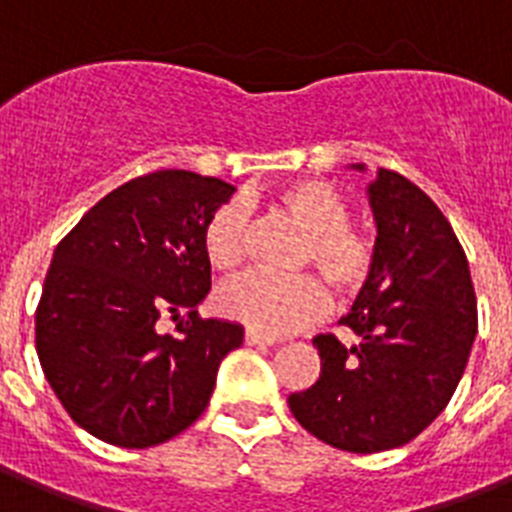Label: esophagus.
<instances>
[{"label": "esophagus", "mask_w": 512, "mask_h": 512, "mask_svg": "<svg viewBox=\"0 0 512 512\" xmlns=\"http://www.w3.org/2000/svg\"><path fill=\"white\" fill-rule=\"evenodd\" d=\"M244 344H249V347H270V344H276V339H273V336L260 334V331H252V328H247V331H244Z\"/></svg>", "instance_id": "esophagus-1"}]
</instances>
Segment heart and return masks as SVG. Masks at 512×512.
<instances>
[{"mask_svg": "<svg viewBox=\"0 0 512 512\" xmlns=\"http://www.w3.org/2000/svg\"><path fill=\"white\" fill-rule=\"evenodd\" d=\"M276 207L305 231L299 268H315L342 297H352L376 270V242L365 228L350 223V205L334 186L318 178H299L276 191ZM249 244V213L242 202H223L202 226V252L220 273L244 263ZM218 310L265 336L289 334L326 315L331 294L313 273L268 276L247 273L218 289Z\"/></svg>", "mask_w": 512, "mask_h": 512, "instance_id": "b5f03b06", "label": "heart"}]
</instances>
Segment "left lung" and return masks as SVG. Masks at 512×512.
I'll return each mask as SVG.
<instances>
[{
    "label": "left lung",
    "mask_w": 512,
    "mask_h": 512,
    "mask_svg": "<svg viewBox=\"0 0 512 512\" xmlns=\"http://www.w3.org/2000/svg\"><path fill=\"white\" fill-rule=\"evenodd\" d=\"M368 194L376 270L342 318L355 344L315 336L321 376L289 394L294 418L347 452L392 450L421 434L458 389L479 328L468 257L434 199L386 168Z\"/></svg>",
    "instance_id": "obj_1"
}]
</instances>
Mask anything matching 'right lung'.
<instances>
[{
    "label": "right lung",
    "mask_w": 512,
    "mask_h": 512,
    "mask_svg": "<svg viewBox=\"0 0 512 512\" xmlns=\"http://www.w3.org/2000/svg\"><path fill=\"white\" fill-rule=\"evenodd\" d=\"M231 194L220 178L155 170L99 199L54 249L36 352L70 418L102 442L144 450L189 429L242 344V326L197 313L210 292L202 226ZM165 314L176 335L156 331Z\"/></svg>",
    "instance_id": "add662e5"
}]
</instances>
